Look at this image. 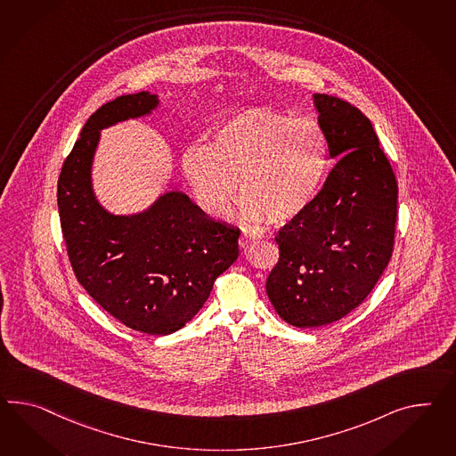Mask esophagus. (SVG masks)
Instances as JSON below:
<instances>
[{
	"instance_id": "obj_1",
	"label": "esophagus",
	"mask_w": 456,
	"mask_h": 456,
	"mask_svg": "<svg viewBox=\"0 0 456 456\" xmlns=\"http://www.w3.org/2000/svg\"><path fill=\"white\" fill-rule=\"evenodd\" d=\"M255 236H251V234H241V238H240V246L241 248H246V246L251 245V243H255Z\"/></svg>"
}]
</instances>
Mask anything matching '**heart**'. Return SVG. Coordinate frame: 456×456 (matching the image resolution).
Here are the masks:
<instances>
[{
	"instance_id": "1",
	"label": "heart",
	"mask_w": 456,
	"mask_h": 456,
	"mask_svg": "<svg viewBox=\"0 0 456 456\" xmlns=\"http://www.w3.org/2000/svg\"><path fill=\"white\" fill-rule=\"evenodd\" d=\"M327 162L326 137L313 120L255 107L226 120L208 151L190 149L183 174L215 218L230 215L241 182L248 218L282 226L313 201Z\"/></svg>"
}]
</instances>
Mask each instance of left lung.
Wrapping results in <instances>:
<instances>
[{"label": "left lung", "instance_id": "8db88e82", "mask_svg": "<svg viewBox=\"0 0 456 456\" xmlns=\"http://www.w3.org/2000/svg\"><path fill=\"white\" fill-rule=\"evenodd\" d=\"M314 102L338 164L274 236L280 259L266 280L276 313L296 327L326 326L362 304L392 257L397 223V178L370 120L334 95Z\"/></svg>", "mask_w": 456, "mask_h": 456}]
</instances>
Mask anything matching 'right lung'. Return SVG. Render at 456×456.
I'll return each mask as SVG.
<instances>
[{
    "mask_svg": "<svg viewBox=\"0 0 456 456\" xmlns=\"http://www.w3.org/2000/svg\"><path fill=\"white\" fill-rule=\"evenodd\" d=\"M157 104V95L142 91L94 112L61 168L58 208L82 288L124 326L167 336L199 313L215 280L233 265L240 230L213 222L176 191L135 216H114L97 203L91 164L99 130L149 114Z\"/></svg>",
    "mask_w": 456,
    "mask_h": 456,
    "instance_id": "add662e5",
    "label": "right lung"
}]
</instances>
